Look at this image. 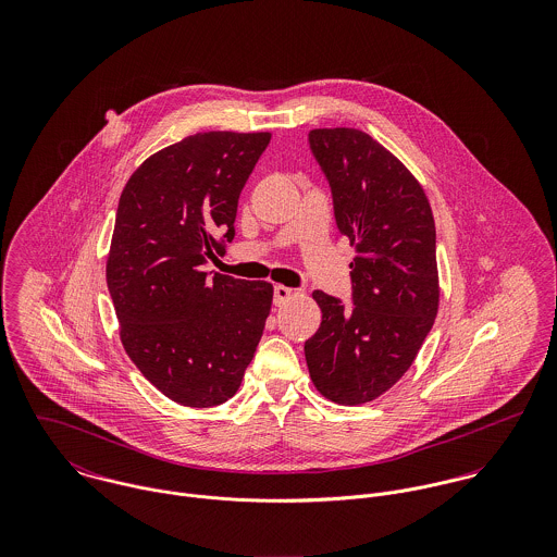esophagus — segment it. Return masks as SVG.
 I'll list each match as a JSON object with an SVG mask.
<instances>
[{
    "mask_svg": "<svg viewBox=\"0 0 557 557\" xmlns=\"http://www.w3.org/2000/svg\"><path fill=\"white\" fill-rule=\"evenodd\" d=\"M292 296H294V289H289V287H285V285H274V305H276V307L285 305Z\"/></svg>",
    "mask_w": 557,
    "mask_h": 557,
    "instance_id": "esophagus-1",
    "label": "esophagus"
}]
</instances>
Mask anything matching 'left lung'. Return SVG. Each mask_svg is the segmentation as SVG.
Instances as JSON below:
<instances>
[{
  "instance_id": "8db88e82",
  "label": "left lung",
  "mask_w": 557,
  "mask_h": 557,
  "mask_svg": "<svg viewBox=\"0 0 557 557\" xmlns=\"http://www.w3.org/2000/svg\"><path fill=\"white\" fill-rule=\"evenodd\" d=\"M309 148L332 193L341 236L358 248L349 302L313 292L321 325L305 343L323 397L358 405L395 386L437 315L435 223L422 186L356 128H318Z\"/></svg>"
}]
</instances>
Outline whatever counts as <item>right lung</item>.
Segmentation results:
<instances>
[{
  "label": "right lung",
  "mask_w": 557,
  "mask_h": 557,
  "mask_svg": "<svg viewBox=\"0 0 557 557\" xmlns=\"http://www.w3.org/2000/svg\"><path fill=\"white\" fill-rule=\"evenodd\" d=\"M270 133H197L126 182L107 287L126 354L164 397H234L265 327L272 285L203 270L236 236L238 199Z\"/></svg>",
  "instance_id": "1"
}]
</instances>
